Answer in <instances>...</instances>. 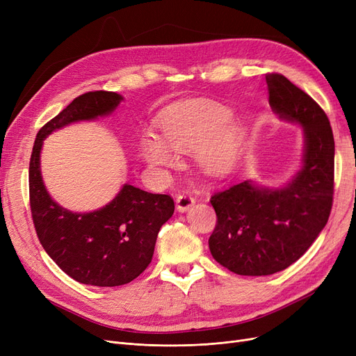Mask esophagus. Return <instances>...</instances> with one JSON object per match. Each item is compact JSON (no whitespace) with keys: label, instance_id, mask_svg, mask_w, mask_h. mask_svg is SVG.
<instances>
[{"label":"esophagus","instance_id":"esophagus-1","mask_svg":"<svg viewBox=\"0 0 356 356\" xmlns=\"http://www.w3.org/2000/svg\"><path fill=\"white\" fill-rule=\"evenodd\" d=\"M195 204V199L189 193H180L176 197V208L179 212L189 211Z\"/></svg>","mask_w":356,"mask_h":356}]
</instances>
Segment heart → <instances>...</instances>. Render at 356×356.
<instances>
[{"label":"heart","instance_id":"b5f03b06","mask_svg":"<svg viewBox=\"0 0 356 356\" xmlns=\"http://www.w3.org/2000/svg\"><path fill=\"white\" fill-rule=\"evenodd\" d=\"M163 137L145 133L140 140L143 159L157 167H170L177 152H195L204 172L229 173L244 148L245 129L232 111L216 102H191L167 111L160 118Z\"/></svg>","mask_w":356,"mask_h":356}]
</instances>
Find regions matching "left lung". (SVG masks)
Wrapping results in <instances>:
<instances>
[{
	"label": "left lung",
	"instance_id": "obj_1",
	"mask_svg": "<svg viewBox=\"0 0 356 356\" xmlns=\"http://www.w3.org/2000/svg\"><path fill=\"white\" fill-rule=\"evenodd\" d=\"M270 106L302 125L303 163L282 188L244 180L211 197L218 220L212 257L239 275H270L300 258L327 223L333 202L334 140L325 111L278 73L266 74Z\"/></svg>",
	"mask_w": 356,
	"mask_h": 356
}]
</instances>
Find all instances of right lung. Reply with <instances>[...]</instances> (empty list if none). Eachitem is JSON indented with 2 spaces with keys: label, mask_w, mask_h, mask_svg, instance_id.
Segmentation results:
<instances>
[{
  "label": "right lung",
  "mask_w": 356,
  "mask_h": 356,
  "mask_svg": "<svg viewBox=\"0 0 356 356\" xmlns=\"http://www.w3.org/2000/svg\"><path fill=\"white\" fill-rule=\"evenodd\" d=\"M122 99L118 93L106 90L74 98L37 133L29 168L31 216L40 244L69 277L97 287L127 284L148 267L159 231L175 212V202L168 195L124 184L120 193L98 211H67L46 189L40 153L43 140L53 131L109 115Z\"/></svg>",
  "instance_id": "obj_1"
}]
</instances>
